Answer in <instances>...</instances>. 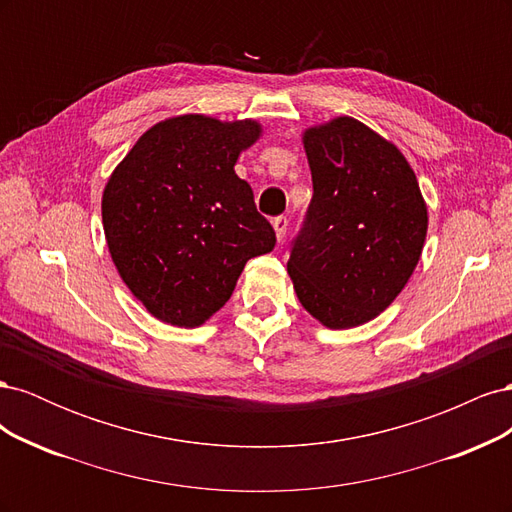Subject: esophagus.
Here are the masks:
<instances>
[{
	"label": "esophagus",
	"mask_w": 512,
	"mask_h": 512,
	"mask_svg": "<svg viewBox=\"0 0 512 512\" xmlns=\"http://www.w3.org/2000/svg\"><path fill=\"white\" fill-rule=\"evenodd\" d=\"M273 228H275V237L277 241H282L286 237V230H288V218H284V215H280V218H273Z\"/></svg>",
	"instance_id": "34e87169"
}]
</instances>
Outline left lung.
Masks as SVG:
<instances>
[{
    "label": "left lung",
    "instance_id": "8db88e82",
    "mask_svg": "<svg viewBox=\"0 0 512 512\" xmlns=\"http://www.w3.org/2000/svg\"><path fill=\"white\" fill-rule=\"evenodd\" d=\"M314 196L288 275L327 329L374 320L404 290L423 254L427 203L389 138L342 115L303 132Z\"/></svg>",
    "mask_w": 512,
    "mask_h": 512
}]
</instances>
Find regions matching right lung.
<instances>
[{"label": "right lung", "instance_id": "obj_1", "mask_svg": "<svg viewBox=\"0 0 512 512\" xmlns=\"http://www.w3.org/2000/svg\"><path fill=\"white\" fill-rule=\"evenodd\" d=\"M262 136L256 119L185 113L151 126L108 177L102 226L123 284L147 312L194 329L226 305L245 262L275 232L235 164Z\"/></svg>", "mask_w": 512, "mask_h": 512}]
</instances>
